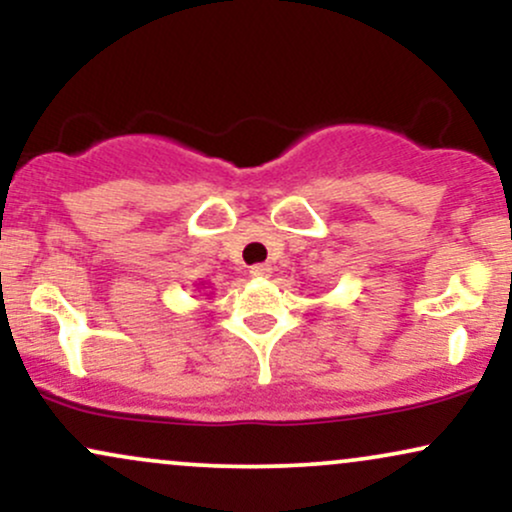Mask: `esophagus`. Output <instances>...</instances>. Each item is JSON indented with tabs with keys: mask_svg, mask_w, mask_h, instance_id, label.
Wrapping results in <instances>:
<instances>
[{
	"mask_svg": "<svg viewBox=\"0 0 512 512\" xmlns=\"http://www.w3.org/2000/svg\"><path fill=\"white\" fill-rule=\"evenodd\" d=\"M250 274L255 276V279H269V276H272V267H269V264H255V267H250Z\"/></svg>",
	"mask_w": 512,
	"mask_h": 512,
	"instance_id": "1",
	"label": "esophagus"
}]
</instances>
